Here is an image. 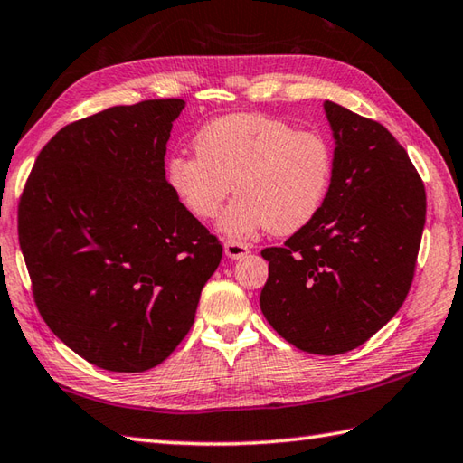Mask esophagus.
<instances>
[{
  "mask_svg": "<svg viewBox=\"0 0 463 463\" xmlns=\"http://www.w3.org/2000/svg\"><path fill=\"white\" fill-rule=\"evenodd\" d=\"M249 250H250L249 244H244V242H239V241H226L224 242V255L232 259V260L242 259Z\"/></svg>",
  "mask_w": 463,
  "mask_h": 463,
  "instance_id": "esophagus-1",
  "label": "esophagus"
}]
</instances>
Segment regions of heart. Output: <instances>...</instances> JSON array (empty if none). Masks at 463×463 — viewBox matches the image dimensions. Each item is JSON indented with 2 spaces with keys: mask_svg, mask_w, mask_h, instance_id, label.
Masks as SVG:
<instances>
[{
  "mask_svg": "<svg viewBox=\"0 0 463 463\" xmlns=\"http://www.w3.org/2000/svg\"><path fill=\"white\" fill-rule=\"evenodd\" d=\"M193 146L196 156L166 160V186L203 221L221 213L232 188L239 196L219 222L224 237L242 239L259 229L293 234L319 214L329 194L335 168L329 140L280 118H216L196 132Z\"/></svg>",
  "mask_w": 463,
  "mask_h": 463,
  "instance_id": "b5f03b06",
  "label": "heart"
}]
</instances>
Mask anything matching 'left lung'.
<instances>
[{
    "instance_id": "1",
    "label": "left lung",
    "mask_w": 463,
    "mask_h": 463,
    "mask_svg": "<svg viewBox=\"0 0 463 463\" xmlns=\"http://www.w3.org/2000/svg\"><path fill=\"white\" fill-rule=\"evenodd\" d=\"M335 168L319 214L285 247L260 252V311L280 337L341 355L373 337L410 293L425 224V188L385 126L325 102Z\"/></svg>"
}]
</instances>
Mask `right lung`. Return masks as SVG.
<instances>
[{
	"instance_id": "add662e5",
	"label": "right lung",
	"mask_w": 463,
	"mask_h": 463,
	"mask_svg": "<svg viewBox=\"0 0 463 463\" xmlns=\"http://www.w3.org/2000/svg\"><path fill=\"white\" fill-rule=\"evenodd\" d=\"M184 104L144 99L63 126L20 198L35 305L96 367L138 373L162 364L221 262V242L166 186V142Z\"/></svg>"
}]
</instances>
